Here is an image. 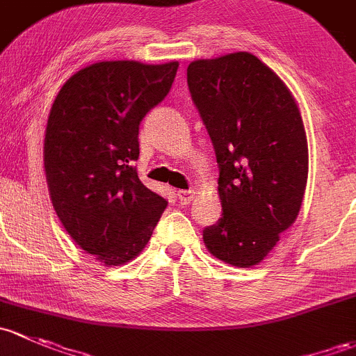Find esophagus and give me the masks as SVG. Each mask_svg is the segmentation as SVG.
<instances>
[{"mask_svg":"<svg viewBox=\"0 0 356 356\" xmlns=\"http://www.w3.org/2000/svg\"><path fill=\"white\" fill-rule=\"evenodd\" d=\"M177 197H178L179 204L186 205V204L192 202L193 197H195V192H193V190H178Z\"/></svg>","mask_w":356,"mask_h":356,"instance_id":"esophagus-1","label":"esophagus"}]
</instances>
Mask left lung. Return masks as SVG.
<instances>
[{
  "instance_id": "left-lung-1",
  "label": "left lung",
  "mask_w": 356,
  "mask_h": 356,
  "mask_svg": "<svg viewBox=\"0 0 356 356\" xmlns=\"http://www.w3.org/2000/svg\"><path fill=\"white\" fill-rule=\"evenodd\" d=\"M186 82L216 151L221 219L204 228L214 257L250 267L298 216L309 175L302 115L283 80L257 56L192 61Z\"/></svg>"
}]
</instances>
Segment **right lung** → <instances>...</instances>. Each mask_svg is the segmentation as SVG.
Masks as SVG:
<instances>
[{"instance_id": "1", "label": "right lung", "mask_w": 356, "mask_h": 356, "mask_svg": "<svg viewBox=\"0 0 356 356\" xmlns=\"http://www.w3.org/2000/svg\"><path fill=\"white\" fill-rule=\"evenodd\" d=\"M177 70V61H101L70 76L51 108L44 168L54 211L106 266L142 252L168 205L134 163L140 122L168 96Z\"/></svg>"}]
</instances>
